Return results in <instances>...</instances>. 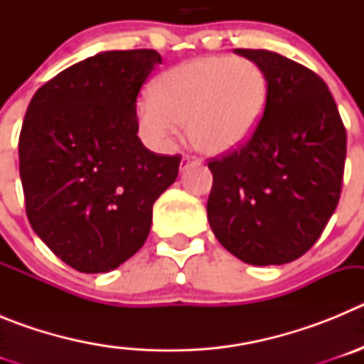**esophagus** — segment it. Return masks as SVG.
I'll return each mask as SVG.
<instances>
[{
	"label": "esophagus",
	"mask_w": 364,
	"mask_h": 364,
	"mask_svg": "<svg viewBox=\"0 0 364 364\" xmlns=\"http://www.w3.org/2000/svg\"><path fill=\"white\" fill-rule=\"evenodd\" d=\"M197 162H198V160L193 159V156H184V159H182V162H180V169L184 171L186 167L191 166V164H197Z\"/></svg>",
	"instance_id": "1"
}]
</instances>
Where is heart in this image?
Wrapping results in <instances>:
<instances>
[{
    "mask_svg": "<svg viewBox=\"0 0 364 364\" xmlns=\"http://www.w3.org/2000/svg\"><path fill=\"white\" fill-rule=\"evenodd\" d=\"M149 96L136 109L147 142L166 146L186 124L193 147L224 154L255 133L268 102V80L247 58L204 56L164 70Z\"/></svg>",
    "mask_w": 364,
    "mask_h": 364,
    "instance_id": "heart-1",
    "label": "heart"
}]
</instances>
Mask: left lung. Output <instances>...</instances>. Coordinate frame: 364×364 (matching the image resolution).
Listing matches in <instances>:
<instances>
[{"instance_id": "obj_1", "label": "left lung", "mask_w": 364, "mask_h": 364, "mask_svg": "<svg viewBox=\"0 0 364 364\" xmlns=\"http://www.w3.org/2000/svg\"><path fill=\"white\" fill-rule=\"evenodd\" d=\"M235 53L264 70L268 102L252 138L208 164V220L218 242L242 262L286 264L314 246L336 211L346 131L314 70L272 50Z\"/></svg>"}]
</instances>
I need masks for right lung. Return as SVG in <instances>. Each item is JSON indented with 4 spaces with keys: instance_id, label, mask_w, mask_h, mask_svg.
I'll list each match as a JSON object with an SVG mask.
<instances>
[{
    "instance_id": "obj_1",
    "label": "right lung",
    "mask_w": 364,
    "mask_h": 364,
    "mask_svg": "<svg viewBox=\"0 0 364 364\" xmlns=\"http://www.w3.org/2000/svg\"><path fill=\"white\" fill-rule=\"evenodd\" d=\"M162 56L107 50L56 74L27 107L19 176L32 230L82 273L118 268L144 246L154 200L178 176L180 154L138 138L136 96Z\"/></svg>"
}]
</instances>
